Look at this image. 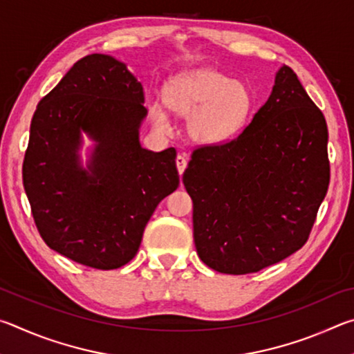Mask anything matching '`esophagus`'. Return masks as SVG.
Wrapping results in <instances>:
<instances>
[{"label":"esophagus","mask_w":354,"mask_h":354,"mask_svg":"<svg viewBox=\"0 0 354 354\" xmlns=\"http://www.w3.org/2000/svg\"><path fill=\"white\" fill-rule=\"evenodd\" d=\"M176 167H178V173H179V175H183L184 170H185V167H187V159H185L184 154H178V158H176Z\"/></svg>","instance_id":"1"}]
</instances>
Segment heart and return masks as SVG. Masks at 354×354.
<instances>
[{
	"mask_svg": "<svg viewBox=\"0 0 354 354\" xmlns=\"http://www.w3.org/2000/svg\"><path fill=\"white\" fill-rule=\"evenodd\" d=\"M164 101L179 115H189V134L205 145H220L236 137L256 107L248 84L214 68L185 70L171 76L164 84ZM149 115L158 127H169V113L160 101L149 104Z\"/></svg>",
	"mask_w": 354,
	"mask_h": 354,
	"instance_id": "heart-1",
	"label": "heart"
}]
</instances>
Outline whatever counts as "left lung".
Masks as SVG:
<instances>
[{
	"label": "left lung",
	"instance_id": "obj_1",
	"mask_svg": "<svg viewBox=\"0 0 354 354\" xmlns=\"http://www.w3.org/2000/svg\"><path fill=\"white\" fill-rule=\"evenodd\" d=\"M183 183L196 253L215 272H259L306 243L328 192V128L290 67L241 136L195 149Z\"/></svg>",
	"mask_w": 354,
	"mask_h": 354
}]
</instances>
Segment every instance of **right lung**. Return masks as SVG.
Listing matches in <instances>:
<instances>
[{
	"instance_id": "add662e5",
	"label": "right lung",
	"mask_w": 354,
	"mask_h": 354,
	"mask_svg": "<svg viewBox=\"0 0 354 354\" xmlns=\"http://www.w3.org/2000/svg\"><path fill=\"white\" fill-rule=\"evenodd\" d=\"M143 103L127 64L88 55L34 112L23 185L35 226L48 247L82 266L128 263L156 206L179 185L176 149L140 145ZM82 135L94 142L86 167Z\"/></svg>"
}]
</instances>
